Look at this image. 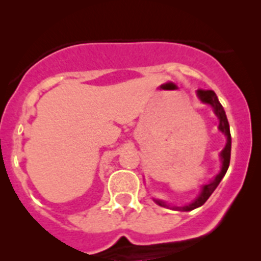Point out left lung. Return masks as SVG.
Instances as JSON below:
<instances>
[{
	"instance_id": "left-lung-1",
	"label": "left lung",
	"mask_w": 261,
	"mask_h": 261,
	"mask_svg": "<svg viewBox=\"0 0 261 261\" xmlns=\"http://www.w3.org/2000/svg\"><path fill=\"white\" fill-rule=\"evenodd\" d=\"M197 98L201 100L202 103L205 105H209L214 111V115L218 117V130L222 132L223 135L226 136V145L223 147V150L221 151L220 156H221V171L216 175L214 179H212L209 183L204 184L201 186V190H200L199 196L193 200L192 202L190 204L184 205V206H170L166 201L163 200H156L153 199L159 206H163V208H171L174 211H179V212H191L193 209L199 208L201 205L205 204V201L211 197L212 193L214 192L220 181L222 180V177L225 176L226 171H227V168H229L230 165V155H231V135H230V126H229V121H227V117H226L225 110H223L222 105L220 103L218 98H217L216 93H214L213 90H197Z\"/></svg>"
}]
</instances>
